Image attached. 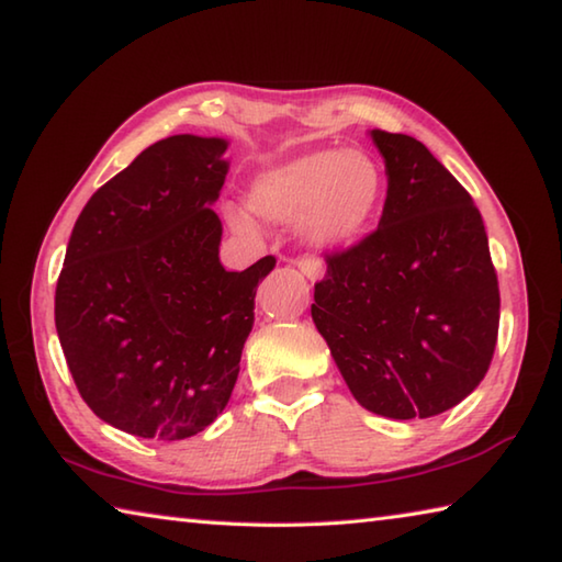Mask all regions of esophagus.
Segmentation results:
<instances>
[{"mask_svg": "<svg viewBox=\"0 0 562 562\" xmlns=\"http://www.w3.org/2000/svg\"><path fill=\"white\" fill-rule=\"evenodd\" d=\"M294 265H297L300 272L307 274L310 280H316V278H322V274H324V262L319 258H300Z\"/></svg>", "mask_w": 562, "mask_h": 562, "instance_id": "obj_1", "label": "esophagus"}]
</instances>
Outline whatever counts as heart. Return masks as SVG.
<instances>
[{
	"mask_svg": "<svg viewBox=\"0 0 562 562\" xmlns=\"http://www.w3.org/2000/svg\"><path fill=\"white\" fill-rule=\"evenodd\" d=\"M383 196V175L359 147L319 149L262 169L250 181L248 209L270 223H297L314 248H341L361 238ZM236 231H250L246 216H231Z\"/></svg>",
	"mask_w": 562,
	"mask_h": 562,
	"instance_id": "obj_1",
	"label": "heart"
}]
</instances>
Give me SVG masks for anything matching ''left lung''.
I'll return each mask as SVG.
<instances>
[{"mask_svg": "<svg viewBox=\"0 0 562 562\" xmlns=\"http://www.w3.org/2000/svg\"><path fill=\"white\" fill-rule=\"evenodd\" d=\"M385 161L371 236L326 255L312 319L366 411L413 420L482 383L498 334V282L482 213L423 142L371 130Z\"/></svg>", "mask_w": 562, "mask_h": 562, "instance_id": "left-lung-1", "label": "left lung"}]
</instances>
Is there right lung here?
Segmentation results:
<instances>
[{"instance_id":"1","label":"right lung","mask_w":562,"mask_h":562,"mask_svg":"<svg viewBox=\"0 0 562 562\" xmlns=\"http://www.w3.org/2000/svg\"><path fill=\"white\" fill-rule=\"evenodd\" d=\"M228 139L175 135L103 183L70 233L56 331L100 420L145 440H183L216 420L238 381L255 290L274 268L221 265L213 213Z\"/></svg>"}]
</instances>
